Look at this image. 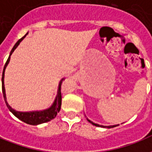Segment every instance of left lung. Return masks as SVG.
<instances>
[{"mask_svg": "<svg viewBox=\"0 0 152 152\" xmlns=\"http://www.w3.org/2000/svg\"><path fill=\"white\" fill-rule=\"evenodd\" d=\"M87 121H89V123H91L92 124L94 125H95V126H98V127H102V128H108V129H111V128H113V127H115V126H117V125H109V126H103V125H100V124H95V123H94L92 122L91 121H89V119H87Z\"/></svg>", "mask_w": 152, "mask_h": 152, "instance_id": "1", "label": "left lung"}]
</instances>
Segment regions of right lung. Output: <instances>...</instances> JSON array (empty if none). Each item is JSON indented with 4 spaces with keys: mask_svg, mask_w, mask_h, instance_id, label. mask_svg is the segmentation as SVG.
<instances>
[{
    "mask_svg": "<svg viewBox=\"0 0 152 152\" xmlns=\"http://www.w3.org/2000/svg\"><path fill=\"white\" fill-rule=\"evenodd\" d=\"M28 34V32L25 35L24 37H23L21 39L16 42L15 45V46L13 47V49L10 51V56H9L8 59L6 61V63L4 66L3 69V72H2V93H3V96H4V99H5V104L7 106L8 109L10 112L15 115L16 117L19 119L20 121H23L25 123H27L28 124H31V125H37V124H43L48 121H50L51 120H53V118L56 117L58 112H59L60 109H61V104H62V94H61V85L62 82L64 80V78L60 80L59 84H58V92H57L56 98L53 101V104L50 106L49 108L45 109L42 111H32V112H18L16 111L15 109H13L9 105V103L6 101V94H5V84H4V78H5V71L6 66L8 65V63H10V56L13 53V52L15 51V50L18 46V45L20 44L22 40H23L26 36Z\"/></svg>",
    "mask_w": 152,
    "mask_h": 152,
    "instance_id": "add662e5",
    "label": "right lung"
}]
</instances>
